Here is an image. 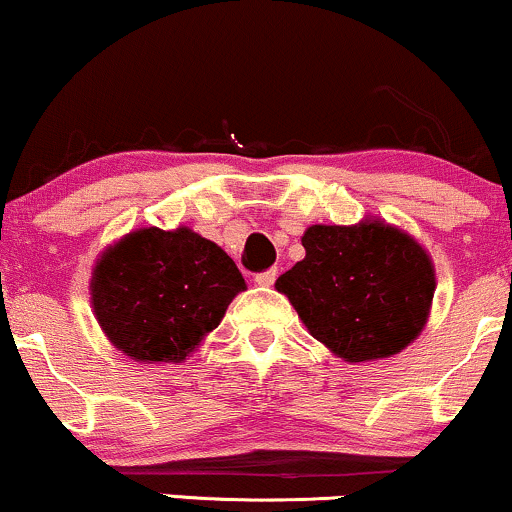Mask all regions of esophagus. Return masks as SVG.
Segmentation results:
<instances>
[{
	"label": "esophagus",
	"mask_w": 512,
	"mask_h": 512,
	"mask_svg": "<svg viewBox=\"0 0 512 512\" xmlns=\"http://www.w3.org/2000/svg\"><path fill=\"white\" fill-rule=\"evenodd\" d=\"M276 281V269H267V272L255 274V284L257 286H272Z\"/></svg>",
	"instance_id": "esophagus-1"
}]
</instances>
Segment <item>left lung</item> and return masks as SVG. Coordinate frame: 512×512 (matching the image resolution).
Segmentation results:
<instances>
[{
	"instance_id": "left-lung-1",
	"label": "left lung",
	"mask_w": 512,
	"mask_h": 512,
	"mask_svg": "<svg viewBox=\"0 0 512 512\" xmlns=\"http://www.w3.org/2000/svg\"><path fill=\"white\" fill-rule=\"evenodd\" d=\"M305 257L276 279L317 342L349 363L395 356L424 330L436 272L428 252L378 219L310 226Z\"/></svg>"
}]
</instances>
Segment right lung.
<instances>
[{"mask_svg":"<svg viewBox=\"0 0 512 512\" xmlns=\"http://www.w3.org/2000/svg\"><path fill=\"white\" fill-rule=\"evenodd\" d=\"M245 279L219 245L190 228H139L103 252L91 276L98 325L117 351L142 363H182Z\"/></svg>","mask_w":512,"mask_h":512,"instance_id":"right-lung-1","label":"right lung"}]
</instances>
